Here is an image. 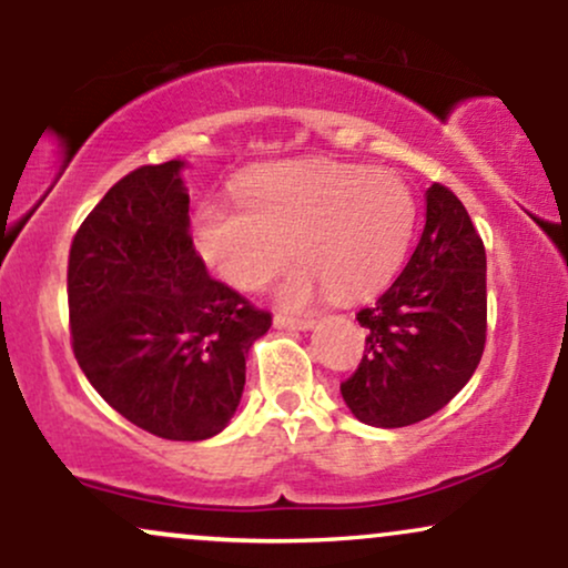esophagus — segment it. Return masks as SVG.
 <instances>
[{
    "instance_id": "1",
    "label": "esophagus",
    "mask_w": 568,
    "mask_h": 568,
    "mask_svg": "<svg viewBox=\"0 0 568 568\" xmlns=\"http://www.w3.org/2000/svg\"><path fill=\"white\" fill-rule=\"evenodd\" d=\"M275 325H277V328H285V331H306V328H312V325H315V317H312V315H304V317L277 315Z\"/></svg>"
}]
</instances>
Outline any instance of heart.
Returning a JSON list of instances; mask_svg holds the SVG:
<instances>
[{
  "mask_svg": "<svg viewBox=\"0 0 568 568\" xmlns=\"http://www.w3.org/2000/svg\"><path fill=\"white\" fill-rule=\"evenodd\" d=\"M414 219L416 200L397 173L315 162L253 175L240 202H202L192 237L207 270L237 291L264 288L296 251L304 264L280 285V302L302 306L323 288L357 298L387 285Z\"/></svg>",
  "mask_w": 568,
  "mask_h": 568,
  "instance_id": "obj_1",
  "label": "heart"
}]
</instances>
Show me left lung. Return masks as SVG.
Listing matches in <instances>:
<instances>
[{
	"mask_svg": "<svg viewBox=\"0 0 568 568\" xmlns=\"http://www.w3.org/2000/svg\"><path fill=\"white\" fill-rule=\"evenodd\" d=\"M427 216L408 264L357 312L366 352L342 397L363 425L408 427L470 382L486 347V247L448 186L425 194Z\"/></svg>",
	"mask_w": 568,
	"mask_h": 568,
	"instance_id": "left-lung-1",
	"label": "left lung"
}]
</instances>
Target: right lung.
I'll return each instance as SVG.
<instances>
[{"label":"right lung","instance_id":"add662e5","mask_svg":"<svg viewBox=\"0 0 568 568\" xmlns=\"http://www.w3.org/2000/svg\"><path fill=\"white\" fill-rule=\"evenodd\" d=\"M184 162L143 165L71 240V347L95 393L165 440L230 425L245 357L272 315L207 275L189 234Z\"/></svg>","mask_w":568,"mask_h":568}]
</instances>
